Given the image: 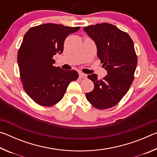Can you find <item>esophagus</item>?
<instances>
[{"label": "esophagus", "instance_id": "esophagus-1", "mask_svg": "<svg viewBox=\"0 0 157 157\" xmlns=\"http://www.w3.org/2000/svg\"><path fill=\"white\" fill-rule=\"evenodd\" d=\"M79 77H80V78L82 79H86L87 75H86V74H84L83 73H79Z\"/></svg>", "mask_w": 157, "mask_h": 157}]
</instances>
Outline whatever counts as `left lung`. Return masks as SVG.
I'll list each match as a JSON object with an SVG mask.
<instances>
[{
	"label": "left lung",
	"instance_id": "obj_1",
	"mask_svg": "<svg viewBox=\"0 0 157 157\" xmlns=\"http://www.w3.org/2000/svg\"><path fill=\"white\" fill-rule=\"evenodd\" d=\"M95 41L98 57L107 71V75L98 79L96 74L88 75L94 89L86 98L98 109L113 107L128 91L134 79L138 59L134 42L125 32L108 23L84 28Z\"/></svg>",
	"mask_w": 157,
	"mask_h": 157
}]
</instances>
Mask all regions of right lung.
Returning <instances> with one entry per match:
<instances>
[{"instance_id": "add662e5", "label": "right lung", "mask_w": 157, "mask_h": 157, "mask_svg": "<svg viewBox=\"0 0 157 157\" xmlns=\"http://www.w3.org/2000/svg\"><path fill=\"white\" fill-rule=\"evenodd\" d=\"M79 28L46 23L32 27L25 34L17 61L23 88L36 104L43 107L56 105L70 82L78 78L76 71L53 66L52 57L63 52L66 36Z\"/></svg>"}]
</instances>
